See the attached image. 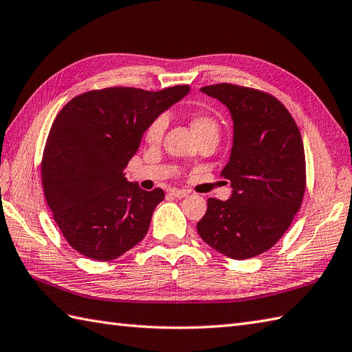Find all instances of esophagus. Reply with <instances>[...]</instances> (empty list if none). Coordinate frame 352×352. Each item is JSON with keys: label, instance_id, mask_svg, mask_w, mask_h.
<instances>
[{"label": "esophagus", "instance_id": "1", "mask_svg": "<svg viewBox=\"0 0 352 352\" xmlns=\"http://www.w3.org/2000/svg\"><path fill=\"white\" fill-rule=\"evenodd\" d=\"M169 195L175 198H186L189 195L188 190H180V189H169Z\"/></svg>", "mask_w": 352, "mask_h": 352}]
</instances>
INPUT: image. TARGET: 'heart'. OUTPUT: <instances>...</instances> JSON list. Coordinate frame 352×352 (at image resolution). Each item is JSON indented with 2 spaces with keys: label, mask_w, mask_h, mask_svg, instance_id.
I'll return each instance as SVG.
<instances>
[{
  "label": "heart",
  "mask_w": 352,
  "mask_h": 352,
  "mask_svg": "<svg viewBox=\"0 0 352 352\" xmlns=\"http://www.w3.org/2000/svg\"><path fill=\"white\" fill-rule=\"evenodd\" d=\"M166 125H168V119L166 116H157L154 118L151 124L146 126L145 130V139L149 144H159V142L163 139V134L164 130H166ZM192 129L197 134L208 130V129H216L218 130V124H216L214 119L210 115H206V113H197L192 116Z\"/></svg>",
  "instance_id": "obj_1"
}]
</instances>
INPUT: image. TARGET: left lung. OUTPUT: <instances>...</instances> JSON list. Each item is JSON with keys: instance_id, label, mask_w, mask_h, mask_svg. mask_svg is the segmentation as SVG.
Segmentation results:
<instances>
[{"instance_id": "1", "label": "left lung", "mask_w": 352, "mask_h": 352, "mask_svg": "<svg viewBox=\"0 0 352 352\" xmlns=\"http://www.w3.org/2000/svg\"><path fill=\"white\" fill-rule=\"evenodd\" d=\"M228 107L234 122L230 160L221 175L233 188L227 201L207 199L198 234L230 258L256 257L280 241L301 208L305 154L300 129L274 95L219 83L201 87Z\"/></svg>"}]
</instances>
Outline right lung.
Masks as SVG:
<instances>
[{"label":"right lung","mask_w":352,"mask_h":352,"mask_svg":"<svg viewBox=\"0 0 352 352\" xmlns=\"http://www.w3.org/2000/svg\"><path fill=\"white\" fill-rule=\"evenodd\" d=\"M189 86L151 92L106 87L72 98L51 125L41 163L42 188L57 227L74 250L110 261L145 237L164 192L142 190L124 169L154 118Z\"/></svg>","instance_id":"add662e5"}]
</instances>
